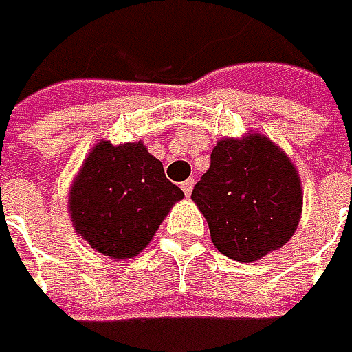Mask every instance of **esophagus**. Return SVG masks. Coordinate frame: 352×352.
Here are the masks:
<instances>
[{"label":"esophagus","mask_w":352,"mask_h":352,"mask_svg":"<svg viewBox=\"0 0 352 352\" xmlns=\"http://www.w3.org/2000/svg\"><path fill=\"white\" fill-rule=\"evenodd\" d=\"M193 185H195V181H193V179H187V181H183V183H181V189H183V193H185L187 197L191 195Z\"/></svg>","instance_id":"1"}]
</instances>
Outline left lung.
<instances>
[{
    "mask_svg": "<svg viewBox=\"0 0 352 352\" xmlns=\"http://www.w3.org/2000/svg\"><path fill=\"white\" fill-rule=\"evenodd\" d=\"M191 199L225 257L251 263L280 249L299 227L302 187L293 161L269 137L219 139Z\"/></svg>",
    "mask_w": 352,
    "mask_h": 352,
    "instance_id": "8db88e82",
    "label": "left lung"
}]
</instances>
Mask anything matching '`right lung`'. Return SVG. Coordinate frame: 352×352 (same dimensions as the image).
Instances as JSON below:
<instances>
[{
    "label": "right lung",
    "instance_id": "add662e5",
    "mask_svg": "<svg viewBox=\"0 0 352 352\" xmlns=\"http://www.w3.org/2000/svg\"><path fill=\"white\" fill-rule=\"evenodd\" d=\"M183 197L141 141H99L73 179L69 215L75 231L95 251L131 258L149 245Z\"/></svg>",
    "mask_w": 352,
    "mask_h": 352
}]
</instances>
